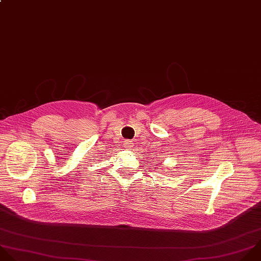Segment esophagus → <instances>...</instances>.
Wrapping results in <instances>:
<instances>
[{
    "instance_id": "34e87169",
    "label": "esophagus",
    "mask_w": 261,
    "mask_h": 261,
    "mask_svg": "<svg viewBox=\"0 0 261 261\" xmlns=\"http://www.w3.org/2000/svg\"><path fill=\"white\" fill-rule=\"evenodd\" d=\"M131 147H133V142L131 140H125L124 141V148L129 149Z\"/></svg>"
}]
</instances>
